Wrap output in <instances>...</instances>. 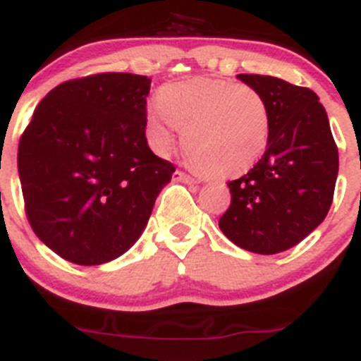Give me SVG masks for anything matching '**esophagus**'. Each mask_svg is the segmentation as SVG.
<instances>
[{
  "label": "esophagus",
  "instance_id": "34e87169",
  "mask_svg": "<svg viewBox=\"0 0 361 361\" xmlns=\"http://www.w3.org/2000/svg\"><path fill=\"white\" fill-rule=\"evenodd\" d=\"M174 180H176V181H181V183H187V185H194V183H197V181H195L194 178L188 176V174H187V173H183V171H176V173H174Z\"/></svg>",
  "mask_w": 361,
  "mask_h": 361
}]
</instances>
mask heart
Listing matches in <instances>:
<instances>
[{"label":"heart","mask_w":361,"mask_h":361,"mask_svg":"<svg viewBox=\"0 0 361 361\" xmlns=\"http://www.w3.org/2000/svg\"><path fill=\"white\" fill-rule=\"evenodd\" d=\"M148 114L153 148L167 155L174 130L183 134L188 162L215 178L250 171L264 155L271 134L268 100L250 84L194 77L166 84Z\"/></svg>","instance_id":"obj_1"}]
</instances>
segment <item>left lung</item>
I'll return each instance as SVG.
<instances>
[{
	"mask_svg": "<svg viewBox=\"0 0 361 361\" xmlns=\"http://www.w3.org/2000/svg\"><path fill=\"white\" fill-rule=\"evenodd\" d=\"M238 79L268 100L271 134L261 160L227 183L231 204L219 227L240 248L279 254L298 245L328 215L338 174L337 145L312 90L257 73Z\"/></svg>",
	"mask_w": 361,
	"mask_h": 361,
	"instance_id": "8db88e82",
	"label": "left lung"
}]
</instances>
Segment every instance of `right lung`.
I'll list each match as a JSON object with an SVG mask.
<instances>
[{
    "label": "right lung",
    "mask_w": 361,
    "mask_h": 361,
    "mask_svg": "<svg viewBox=\"0 0 361 361\" xmlns=\"http://www.w3.org/2000/svg\"><path fill=\"white\" fill-rule=\"evenodd\" d=\"M152 79L107 72L45 95L17 153L31 229L70 262L120 257L145 231L174 166L146 141Z\"/></svg>",
    "instance_id": "right-lung-1"
}]
</instances>
